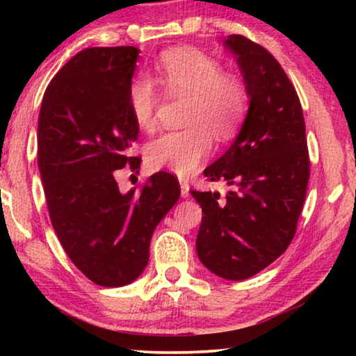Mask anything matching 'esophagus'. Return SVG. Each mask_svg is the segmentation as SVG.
I'll list each match as a JSON object with an SVG mask.
<instances>
[{
  "label": "esophagus",
  "instance_id": "obj_1",
  "mask_svg": "<svg viewBox=\"0 0 356 356\" xmlns=\"http://www.w3.org/2000/svg\"><path fill=\"white\" fill-rule=\"evenodd\" d=\"M180 195H182V197H188L190 195V185L185 180H180Z\"/></svg>",
  "mask_w": 356,
  "mask_h": 356
}]
</instances>
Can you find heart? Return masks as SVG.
<instances>
[{"mask_svg":"<svg viewBox=\"0 0 356 356\" xmlns=\"http://www.w3.org/2000/svg\"><path fill=\"white\" fill-rule=\"evenodd\" d=\"M160 80L168 91L188 99L182 131H166L146 146V160L154 170L179 176L196 171L218 141L232 140L248 110V94L234 75L222 74L221 65L193 48H176L160 59ZM154 84L140 78L129 88V108L135 124L149 129L156 108Z\"/></svg>","mask_w":356,"mask_h":356,"instance_id":"b5f03b06","label":"heart"}]
</instances>
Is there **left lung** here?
Wrapping results in <instances>:
<instances>
[{
    "mask_svg": "<svg viewBox=\"0 0 356 356\" xmlns=\"http://www.w3.org/2000/svg\"><path fill=\"white\" fill-rule=\"evenodd\" d=\"M225 45L243 74L250 110L237 140L204 171L231 186L225 196L191 190L201 204L196 238L201 262L240 281L276 261L291 245L303 210L311 161L298 94L272 53L245 35Z\"/></svg>",
    "mask_w": 356,
    "mask_h": 356,
    "instance_id": "8db88e82",
    "label": "left lung"
}]
</instances>
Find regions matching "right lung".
Segmentation results:
<instances>
[{"label": "right lung", "instance_id": "obj_1", "mask_svg": "<svg viewBox=\"0 0 356 356\" xmlns=\"http://www.w3.org/2000/svg\"><path fill=\"white\" fill-rule=\"evenodd\" d=\"M138 51L76 53L47 86L39 113L38 166L53 229L75 267L104 287L143 273L155 227L180 196L170 172L127 195L116 182V170L141 163L130 155L140 131L129 108Z\"/></svg>", "mask_w": 356, "mask_h": 356}]
</instances>
